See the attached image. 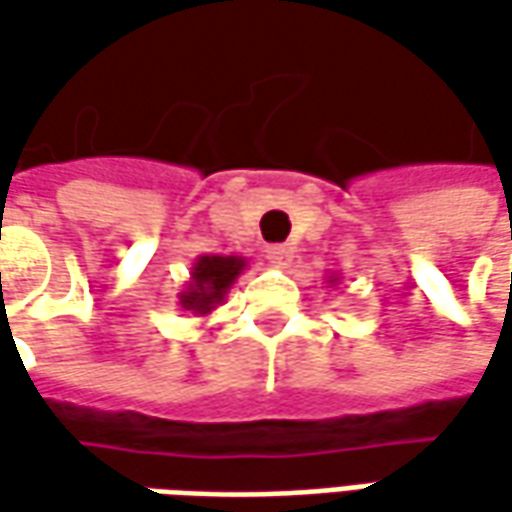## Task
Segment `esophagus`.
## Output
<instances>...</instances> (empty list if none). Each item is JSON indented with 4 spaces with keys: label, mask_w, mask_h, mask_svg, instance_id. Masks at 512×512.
I'll return each mask as SVG.
<instances>
[{
    "label": "esophagus",
    "mask_w": 512,
    "mask_h": 512,
    "mask_svg": "<svg viewBox=\"0 0 512 512\" xmlns=\"http://www.w3.org/2000/svg\"><path fill=\"white\" fill-rule=\"evenodd\" d=\"M267 253V259L273 262V265H279V267H285L293 262V256H296V250L290 245H270L265 250Z\"/></svg>",
    "instance_id": "esophagus-1"
}]
</instances>
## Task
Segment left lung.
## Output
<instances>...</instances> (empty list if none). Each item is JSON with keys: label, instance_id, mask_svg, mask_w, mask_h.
Instances as JSON below:
<instances>
[{"label": "left lung", "instance_id": "obj_1", "mask_svg": "<svg viewBox=\"0 0 512 512\" xmlns=\"http://www.w3.org/2000/svg\"><path fill=\"white\" fill-rule=\"evenodd\" d=\"M327 285H330V287L339 285V276H327Z\"/></svg>", "mask_w": 512, "mask_h": 512}]
</instances>
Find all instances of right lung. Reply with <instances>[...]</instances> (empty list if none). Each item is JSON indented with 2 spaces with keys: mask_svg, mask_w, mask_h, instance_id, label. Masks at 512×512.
I'll return each instance as SVG.
<instances>
[{
  "mask_svg": "<svg viewBox=\"0 0 512 512\" xmlns=\"http://www.w3.org/2000/svg\"><path fill=\"white\" fill-rule=\"evenodd\" d=\"M245 267V256H196L190 265V279L179 293V307L193 316H210L225 302Z\"/></svg>",
  "mask_w": 512,
  "mask_h": 512,
  "instance_id": "1",
  "label": "right lung"
}]
</instances>
